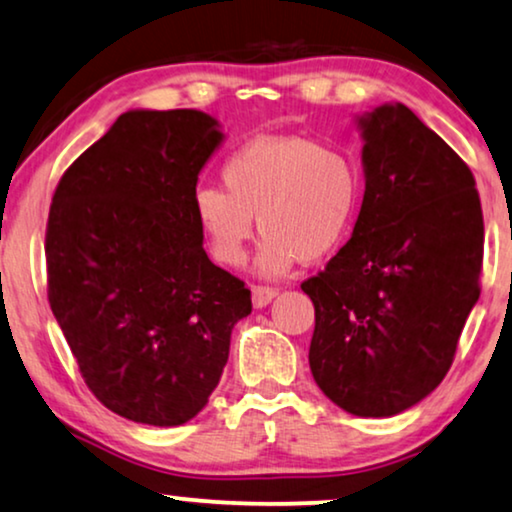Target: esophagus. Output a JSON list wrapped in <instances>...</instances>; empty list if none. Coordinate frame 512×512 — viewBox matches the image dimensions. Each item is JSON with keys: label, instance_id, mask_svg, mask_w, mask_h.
I'll use <instances>...</instances> for the list:
<instances>
[{"label": "esophagus", "instance_id": "34e87169", "mask_svg": "<svg viewBox=\"0 0 512 512\" xmlns=\"http://www.w3.org/2000/svg\"><path fill=\"white\" fill-rule=\"evenodd\" d=\"M276 295H278V290L269 288V285H252V304H255L257 309L267 306Z\"/></svg>", "mask_w": 512, "mask_h": 512}]
</instances>
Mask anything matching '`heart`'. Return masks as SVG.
Wrapping results in <instances>:
<instances>
[{"label":"heart","mask_w":512,"mask_h":512,"mask_svg":"<svg viewBox=\"0 0 512 512\" xmlns=\"http://www.w3.org/2000/svg\"><path fill=\"white\" fill-rule=\"evenodd\" d=\"M222 187L201 185L192 210L210 255L241 267L257 227L262 274H285L297 262L332 255L356 222L363 175L344 147L309 135H260L236 147L222 168Z\"/></svg>","instance_id":"heart-1"}]
</instances>
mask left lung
<instances>
[{"label":"left lung","instance_id":"obj_1","mask_svg":"<svg viewBox=\"0 0 512 512\" xmlns=\"http://www.w3.org/2000/svg\"><path fill=\"white\" fill-rule=\"evenodd\" d=\"M363 126L365 196L351 241L306 278L309 365L356 417H393L445 379L480 297V194L466 161L405 105Z\"/></svg>","mask_w":512,"mask_h":512}]
</instances>
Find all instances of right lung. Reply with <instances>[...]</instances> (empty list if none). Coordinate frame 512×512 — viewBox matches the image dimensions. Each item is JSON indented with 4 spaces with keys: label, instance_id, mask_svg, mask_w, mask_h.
<instances>
[{
    "label": "right lung",
    "instance_id": "1",
    "mask_svg": "<svg viewBox=\"0 0 512 512\" xmlns=\"http://www.w3.org/2000/svg\"><path fill=\"white\" fill-rule=\"evenodd\" d=\"M196 109H135L60 177L46 222L49 304L88 391L138 424L206 407L231 327L252 311L241 278L203 250L192 194L220 145Z\"/></svg>",
    "mask_w": 512,
    "mask_h": 512
}]
</instances>
